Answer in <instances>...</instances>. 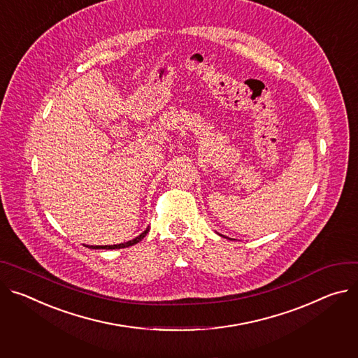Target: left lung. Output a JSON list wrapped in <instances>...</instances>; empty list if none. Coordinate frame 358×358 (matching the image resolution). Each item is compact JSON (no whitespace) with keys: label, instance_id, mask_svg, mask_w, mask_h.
<instances>
[{"label":"left lung","instance_id":"1","mask_svg":"<svg viewBox=\"0 0 358 358\" xmlns=\"http://www.w3.org/2000/svg\"><path fill=\"white\" fill-rule=\"evenodd\" d=\"M220 236H221V234H220Z\"/></svg>","mask_w":358,"mask_h":358}]
</instances>
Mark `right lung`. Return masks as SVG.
<instances>
[{
    "label": "right lung",
    "instance_id": "obj_1",
    "mask_svg": "<svg viewBox=\"0 0 358 358\" xmlns=\"http://www.w3.org/2000/svg\"><path fill=\"white\" fill-rule=\"evenodd\" d=\"M150 231V227H147V229L138 236V237H136V238H133V240H129V241H127V243H121V244H114V245H85V247H88V248H94V250H115V248H125V247H131V245H134V244H137V243H140L145 236H147V233Z\"/></svg>",
    "mask_w": 358,
    "mask_h": 358
}]
</instances>
